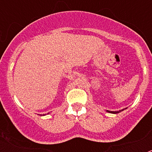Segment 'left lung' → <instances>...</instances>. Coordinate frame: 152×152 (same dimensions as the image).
I'll use <instances>...</instances> for the list:
<instances>
[{"mask_svg": "<svg viewBox=\"0 0 152 152\" xmlns=\"http://www.w3.org/2000/svg\"><path fill=\"white\" fill-rule=\"evenodd\" d=\"M124 110H119V111H109V110H107V112L108 113H119V112H121V111Z\"/></svg>", "mask_w": 152, "mask_h": 152, "instance_id": "left-lung-1", "label": "left lung"}]
</instances>
